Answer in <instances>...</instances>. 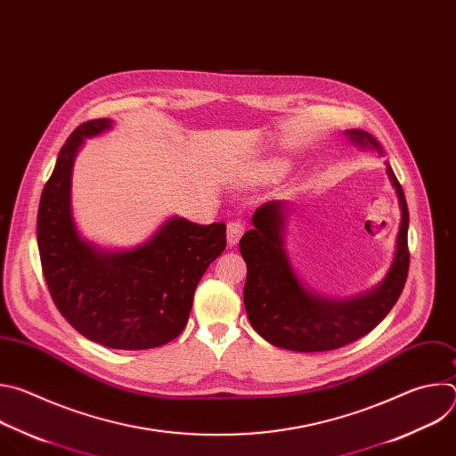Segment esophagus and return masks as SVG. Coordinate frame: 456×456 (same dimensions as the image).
<instances>
[{
	"instance_id": "1",
	"label": "esophagus",
	"mask_w": 456,
	"mask_h": 456,
	"mask_svg": "<svg viewBox=\"0 0 456 456\" xmlns=\"http://www.w3.org/2000/svg\"><path fill=\"white\" fill-rule=\"evenodd\" d=\"M243 229L245 227H243L241 220H234V222L227 224V245L229 247H234L240 241V238L243 234Z\"/></svg>"
}]
</instances>
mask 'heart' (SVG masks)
<instances>
[{"mask_svg":"<svg viewBox=\"0 0 456 456\" xmlns=\"http://www.w3.org/2000/svg\"><path fill=\"white\" fill-rule=\"evenodd\" d=\"M276 171H278V169H276V167H269V169H267V171H265V175H274V173H276Z\"/></svg>","mask_w":456,"mask_h":456,"instance_id":"obj_1","label":"heart"}]
</instances>
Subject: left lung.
Wrapping results in <instances>:
<instances>
[{
	"label": "left lung",
	"mask_w": 456,
	"mask_h": 456,
	"mask_svg": "<svg viewBox=\"0 0 456 456\" xmlns=\"http://www.w3.org/2000/svg\"><path fill=\"white\" fill-rule=\"evenodd\" d=\"M345 134L357 148L384 157L379 141L368 132L346 129ZM384 164L399 200L401 225L392 265L382 281L366 292L350 297L317 294L297 276L285 245L289 202L273 200L254 211L250 220L254 227L240 240V252L247 264L243 303L252 329L271 345L294 352L336 350L371 332L397 303L410 265V213L392 166Z\"/></svg>",
	"instance_id": "8db88e82"
}]
</instances>
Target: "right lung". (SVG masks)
Listing matches in <instances>:
<instances>
[{
  "mask_svg": "<svg viewBox=\"0 0 456 456\" xmlns=\"http://www.w3.org/2000/svg\"><path fill=\"white\" fill-rule=\"evenodd\" d=\"M111 126L85 122L61 148L41 194L37 247L52 299L79 334L115 350H148L183 330L199 281L225 248V225L171 216L134 248L83 238L72 209L74 162L86 139Z\"/></svg>",
  "mask_w": 456,
  "mask_h": 456,
  "instance_id": "1",
  "label": "right lung"
}]
</instances>
